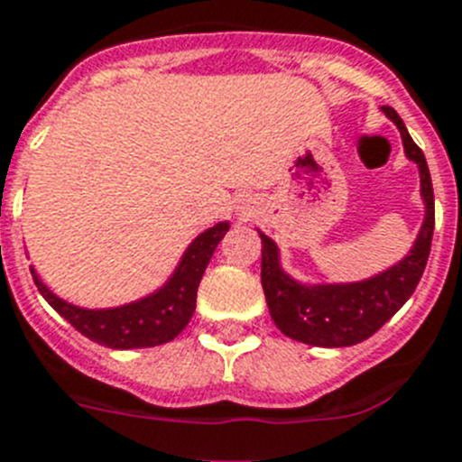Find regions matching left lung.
<instances>
[{
  "label": "left lung",
  "mask_w": 462,
  "mask_h": 462,
  "mask_svg": "<svg viewBox=\"0 0 462 462\" xmlns=\"http://www.w3.org/2000/svg\"><path fill=\"white\" fill-rule=\"evenodd\" d=\"M383 113L399 127L403 151L420 170V193L425 200V222L420 234L415 238L411 253L399 264L359 283L302 285L281 269L276 243L269 236L259 234L262 288L269 304V314L281 333L304 345L352 346L368 340L413 295L428 264L434 231V190L428 160L420 148L415 146L396 110L383 106Z\"/></svg>",
  "instance_id": "left-lung-1"
}]
</instances>
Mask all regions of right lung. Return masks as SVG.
Wrapping results in <instances>:
<instances>
[{"label":"right lung","mask_w":462,"mask_h":462,"mask_svg":"<svg viewBox=\"0 0 462 462\" xmlns=\"http://www.w3.org/2000/svg\"><path fill=\"white\" fill-rule=\"evenodd\" d=\"M228 231V222L217 224L198 236L179 262L177 272L171 273L158 292L143 297L139 302L125 304L116 309H79L66 300L53 295L42 283L34 269H30L37 291L59 311L75 330L110 349H141L158 346L174 340L196 311V295L200 278L208 269L217 243Z\"/></svg>","instance_id":"obj_1"}]
</instances>
